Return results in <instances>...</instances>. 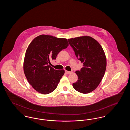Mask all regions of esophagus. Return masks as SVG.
<instances>
[{"mask_svg": "<svg viewBox=\"0 0 130 130\" xmlns=\"http://www.w3.org/2000/svg\"><path fill=\"white\" fill-rule=\"evenodd\" d=\"M65 73L67 74H70L72 73L71 72H69V71H65Z\"/></svg>", "mask_w": 130, "mask_h": 130, "instance_id": "1", "label": "esophagus"}]
</instances>
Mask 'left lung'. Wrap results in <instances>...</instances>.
Listing matches in <instances>:
<instances>
[{"label":"left lung","instance_id":"left-lung-1","mask_svg":"<svg viewBox=\"0 0 130 130\" xmlns=\"http://www.w3.org/2000/svg\"><path fill=\"white\" fill-rule=\"evenodd\" d=\"M68 40L83 66L80 71L75 72L78 80L73 86L79 93H91L99 85L105 74L107 61L104 51L95 39L89 36Z\"/></svg>","mask_w":130,"mask_h":130}]
</instances>
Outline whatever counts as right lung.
<instances>
[{"instance_id":"right-lung-1","label":"right lung","mask_w":130,"mask_h":130,"mask_svg":"<svg viewBox=\"0 0 130 130\" xmlns=\"http://www.w3.org/2000/svg\"><path fill=\"white\" fill-rule=\"evenodd\" d=\"M68 46L66 38L45 35L34 38L28 46L23 70L27 80L37 92L47 94L56 90L65 71L55 70L49 64Z\"/></svg>"}]
</instances>
